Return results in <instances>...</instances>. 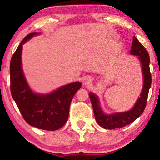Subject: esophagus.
<instances>
[{"label":"esophagus","mask_w":160,"mask_h":160,"mask_svg":"<svg viewBox=\"0 0 160 160\" xmlns=\"http://www.w3.org/2000/svg\"><path fill=\"white\" fill-rule=\"evenodd\" d=\"M92 80H93V79L92 77L87 76L83 79V80H82V84H83L85 86H89V85H91L92 82Z\"/></svg>","instance_id":"1"}]
</instances>
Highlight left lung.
<instances>
[{
	"label": "left lung",
	"instance_id": "obj_1",
	"mask_svg": "<svg viewBox=\"0 0 160 160\" xmlns=\"http://www.w3.org/2000/svg\"><path fill=\"white\" fill-rule=\"evenodd\" d=\"M132 55L138 56L139 60L141 63L142 72L144 75V86L141 92V97L138 99L135 106L130 111L121 113H115L113 114H105L102 111L99 104L98 97L90 92L89 94L95 120L99 126L108 129L122 128L134 122L138 117L142 114L145 107H146L147 100H148L149 89L151 86V74L150 71V56L148 52L146 50L138 40L133 37L132 49L130 51Z\"/></svg>",
	"mask_w": 160,
	"mask_h": 160
}]
</instances>
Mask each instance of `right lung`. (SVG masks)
I'll use <instances>...</instances> for the list:
<instances>
[{
    "instance_id": "add662e5",
    "label": "right lung",
    "mask_w": 160,
    "mask_h": 160,
    "mask_svg": "<svg viewBox=\"0 0 160 160\" xmlns=\"http://www.w3.org/2000/svg\"><path fill=\"white\" fill-rule=\"evenodd\" d=\"M37 34L36 32L28 34L11 58L10 91L20 113L28 123L40 129L54 131L62 128L67 122L71 100L81 87V82H71L50 94L33 92L24 77L21 55L22 45Z\"/></svg>"
}]
</instances>
